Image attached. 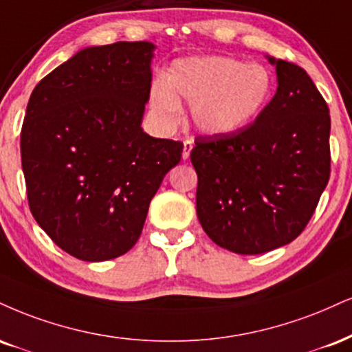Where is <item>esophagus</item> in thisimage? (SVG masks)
<instances>
[{"label":"esophagus","instance_id":"obj_1","mask_svg":"<svg viewBox=\"0 0 352 352\" xmlns=\"http://www.w3.org/2000/svg\"><path fill=\"white\" fill-rule=\"evenodd\" d=\"M193 149V141L192 139H185L184 141V152H182V159L187 160L190 157V152Z\"/></svg>","mask_w":352,"mask_h":352}]
</instances>
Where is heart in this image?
<instances>
[{"label":"heart","mask_w":352,"mask_h":352,"mask_svg":"<svg viewBox=\"0 0 352 352\" xmlns=\"http://www.w3.org/2000/svg\"><path fill=\"white\" fill-rule=\"evenodd\" d=\"M272 93L267 67L228 55H200L173 62L165 80L152 83L149 104L164 122H175L182 111L179 100H185L201 133L228 135L248 128Z\"/></svg>","instance_id":"heart-1"}]
</instances>
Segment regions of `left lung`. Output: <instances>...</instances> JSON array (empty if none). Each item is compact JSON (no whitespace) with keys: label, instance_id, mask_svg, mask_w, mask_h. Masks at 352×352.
Instances as JSON below:
<instances>
[{"label":"left lung","instance_id":"obj_1","mask_svg":"<svg viewBox=\"0 0 352 352\" xmlns=\"http://www.w3.org/2000/svg\"><path fill=\"white\" fill-rule=\"evenodd\" d=\"M277 93L248 128L197 135V214L213 243L264 254L298 238L331 172L328 104L302 67L269 57Z\"/></svg>","mask_w":352,"mask_h":352}]
</instances>
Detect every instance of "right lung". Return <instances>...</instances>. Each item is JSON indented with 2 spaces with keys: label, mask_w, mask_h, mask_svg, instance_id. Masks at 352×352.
Segmentation results:
<instances>
[{
  "label": "right lung",
  "mask_w": 352,
  "mask_h": 352,
  "mask_svg": "<svg viewBox=\"0 0 352 352\" xmlns=\"http://www.w3.org/2000/svg\"><path fill=\"white\" fill-rule=\"evenodd\" d=\"M154 49L144 41L83 49L29 98L21 129L29 208L80 261L128 252L165 173L182 159L180 141L141 128Z\"/></svg>",
  "instance_id": "1"
}]
</instances>
